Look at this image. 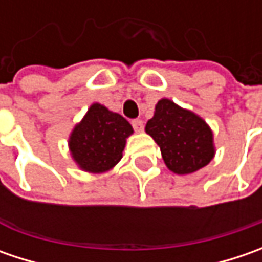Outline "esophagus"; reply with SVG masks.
Here are the masks:
<instances>
[{
    "mask_svg": "<svg viewBox=\"0 0 262 262\" xmlns=\"http://www.w3.org/2000/svg\"><path fill=\"white\" fill-rule=\"evenodd\" d=\"M133 126H134V129H136L137 133H143L144 131V122L141 119H134L133 121Z\"/></svg>",
    "mask_w": 262,
    "mask_h": 262,
    "instance_id": "esophagus-1",
    "label": "esophagus"
}]
</instances>
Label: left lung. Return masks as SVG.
I'll return each mask as SVG.
<instances>
[{
	"label": "left lung",
	"mask_w": 262,
	"mask_h": 262,
	"mask_svg": "<svg viewBox=\"0 0 262 262\" xmlns=\"http://www.w3.org/2000/svg\"><path fill=\"white\" fill-rule=\"evenodd\" d=\"M146 133L160 147L167 169L176 175L194 173L207 166L216 155L210 125L195 112L166 97L155 106V115L147 121Z\"/></svg>",
	"instance_id": "left-lung-1"
}]
</instances>
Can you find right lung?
I'll list each match as a JSON object with an SVG mask.
<instances>
[{
  "instance_id": "add662e5",
  "label": "right lung",
  "mask_w": 262,
  "mask_h": 262,
  "mask_svg": "<svg viewBox=\"0 0 262 262\" xmlns=\"http://www.w3.org/2000/svg\"><path fill=\"white\" fill-rule=\"evenodd\" d=\"M134 129L124 116L100 103H92L68 137V150L77 167L103 173L119 163L126 138Z\"/></svg>"
}]
</instances>
